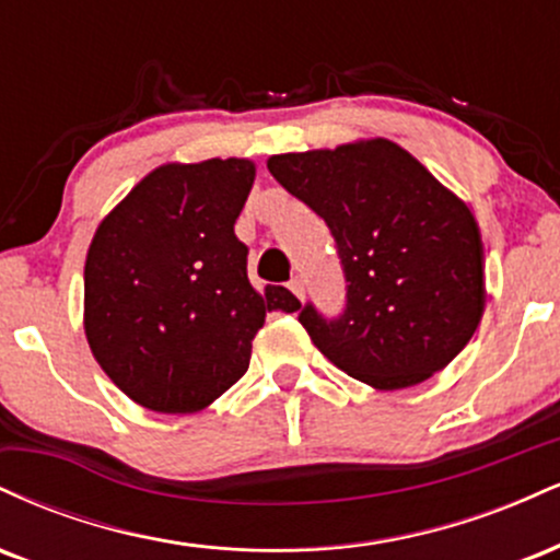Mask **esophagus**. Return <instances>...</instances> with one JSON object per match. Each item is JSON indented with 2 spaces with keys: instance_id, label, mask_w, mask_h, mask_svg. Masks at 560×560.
I'll return each instance as SVG.
<instances>
[{
  "instance_id": "esophagus-1",
  "label": "esophagus",
  "mask_w": 560,
  "mask_h": 560,
  "mask_svg": "<svg viewBox=\"0 0 560 560\" xmlns=\"http://www.w3.org/2000/svg\"><path fill=\"white\" fill-rule=\"evenodd\" d=\"M289 289H292V294H294V298H305V281H302L300 279V276H294V279L292 281H289Z\"/></svg>"
}]
</instances>
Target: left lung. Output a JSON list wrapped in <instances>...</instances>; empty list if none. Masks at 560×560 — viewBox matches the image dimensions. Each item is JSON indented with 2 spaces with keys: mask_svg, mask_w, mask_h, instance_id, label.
<instances>
[{
  "mask_svg": "<svg viewBox=\"0 0 560 560\" xmlns=\"http://www.w3.org/2000/svg\"><path fill=\"white\" fill-rule=\"evenodd\" d=\"M289 195L318 213L347 281L339 318L307 302L300 324L329 361L374 389L427 382L485 313V247L471 210L389 139L268 158Z\"/></svg>",
  "mask_w": 560,
  "mask_h": 560,
  "instance_id": "left-lung-1",
  "label": "left lung"
}]
</instances>
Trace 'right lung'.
Masks as SVG:
<instances>
[{"label": "right lung", "instance_id": "right-lung-1", "mask_svg": "<svg viewBox=\"0 0 560 560\" xmlns=\"http://www.w3.org/2000/svg\"><path fill=\"white\" fill-rule=\"evenodd\" d=\"M255 163L213 158L147 173L100 223L83 268V329L120 392L158 413H195L244 376L284 287L255 292L236 240Z\"/></svg>", "mask_w": 560, "mask_h": 560}]
</instances>
